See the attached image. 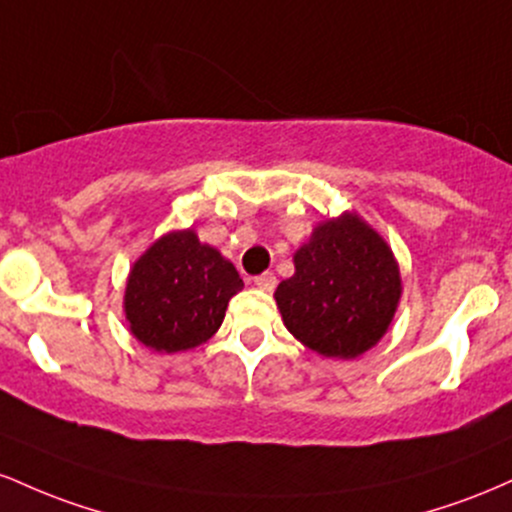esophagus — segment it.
<instances>
[{"label":"esophagus","mask_w":512,"mask_h":512,"mask_svg":"<svg viewBox=\"0 0 512 512\" xmlns=\"http://www.w3.org/2000/svg\"><path fill=\"white\" fill-rule=\"evenodd\" d=\"M252 281H255L257 289H262V291H274V286H276V276L272 272H264L260 276H255Z\"/></svg>","instance_id":"obj_1"}]
</instances>
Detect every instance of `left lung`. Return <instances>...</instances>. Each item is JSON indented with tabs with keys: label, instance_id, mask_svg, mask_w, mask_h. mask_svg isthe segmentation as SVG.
Instances as JSON below:
<instances>
[{
	"label": "left lung",
	"instance_id": "1",
	"mask_svg": "<svg viewBox=\"0 0 512 512\" xmlns=\"http://www.w3.org/2000/svg\"><path fill=\"white\" fill-rule=\"evenodd\" d=\"M293 262L296 274L274 293L293 337L330 358H356L380 342L402 279L392 250L368 223L354 214L320 223Z\"/></svg>",
	"mask_w": 512,
	"mask_h": 512
}]
</instances>
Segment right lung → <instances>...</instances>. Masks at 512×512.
Here are the masks:
<instances>
[{"label":"right lung","mask_w":512,"mask_h":512,"mask_svg":"<svg viewBox=\"0 0 512 512\" xmlns=\"http://www.w3.org/2000/svg\"><path fill=\"white\" fill-rule=\"evenodd\" d=\"M243 289L236 267L192 231L163 236L134 262L125 289L129 330L149 349L185 351L221 327Z\"/></svg>","instance_id":"1"}]
</instances>
